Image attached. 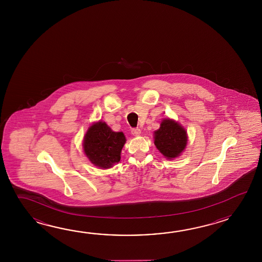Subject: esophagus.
<instances>
[{
	"label": "esophagus",
	"mask_w": 262,
	"mask_h": 262,
	"mask_svg": "<svg viewBox=\"0 0 262 262\" xmlns=\"http://www.w3.org/2000/svg\"><path fill=\"white\" fill-rule=\"evenodd\" d=\"M131 133H132V135L135 136V137H139V136H140V134H141V130L139 128H134L132 129Z\"/></svg>",
	"instance_id": "1"
}]
</instances>
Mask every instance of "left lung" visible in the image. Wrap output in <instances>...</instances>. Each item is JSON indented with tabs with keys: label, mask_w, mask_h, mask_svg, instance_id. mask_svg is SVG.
Segmentation results:
<instances>
[{
	"label": "left lung",
	"mask_w": 262,
	"mask_h": 262,
	"mask_svg": "<svg viewBox=\"0 0 262 262\" xmlns=\"http://www.w3.org/2000/svg\"><path fill=\"white\" fill-rule=\"evenodd\" d=\"M187 144V134L180 123L164 119L155 132V145L163 156L172 159L181 156Z\"/></svg>",
	"instance_id": "8db88e82"
}]
</instances>
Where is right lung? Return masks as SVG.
Returning a JSON list of instances; mask_svg holds the SVG:
<instances>
[{"instance_id": "right-lung-1", "label": "right lung", "mask_w": 262, "mask_h": 262, "mask_svg": "<svg viewBox=\"0 0 262 262\" xmlns=\"http://www.w3.org/2000/svg\"><path fill=\"white\" fill-rule=\"evenodd\" d=\"M125 141L123 132H114L100 121L91 125L85 134L84 152L96 167L110 168L120 161Z\"/></svg>"}]
</instances>
